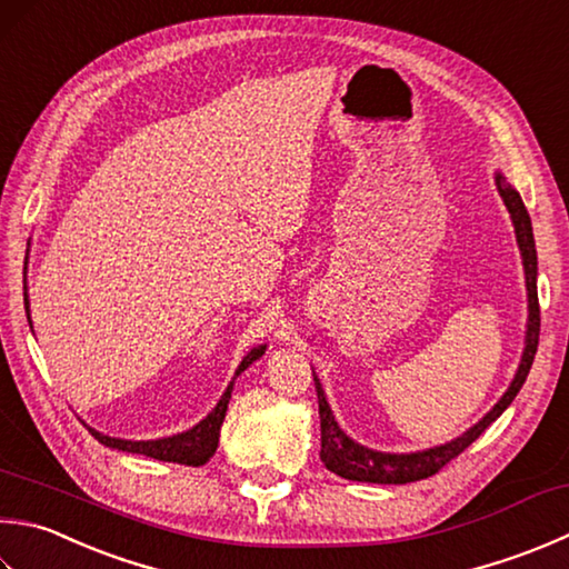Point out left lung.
Here are the masks:
<instances>
[{
    "mask_svg": "<svg viewBox=\"0 0 569 569\" xmlns=\"http://www.w3.org/2000/svg\"><path fill=\"white\" fill-rule=\"evenodd\" d=\"M498 192L503 197V202L513 217L516 224V237L518 247L522 251V266H526V283H528V338H526V352H522V360L518 367V375L513 385L508 387V392L500 397V402L488 411V415L478 421L473 429H469L451 443H443V447L419 451V453H382V451H370L355 443L352 439L345 437V431L338 427L336 417L326 402V395H322V387L313 372L316 392H318V411H320V461L326 463V469L338 473L342 478H350V481H367V483H409L419 481V478H429L439 473L443 466L453 461L456 456L466 451L471 443L481 437V433L493 425V421L503 415L508 405L513 402L516 395L520 392L522 382L532 367L538 352V340H540V303H538V253H536V239H532V224L526 204H522L520 194L513 187L506 182V177H496Z\"/></svg>",
    "mask_w": 569,
    "mask_h": 569,
    "instance_id": "8db88e82",
    "label": "left lung"
}]
</instances>
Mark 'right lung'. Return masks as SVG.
I'll return each instance as SVG.
<instances>
[{"mask_svg":"<svg viewBox=\"0 0 569 569\" xmlns=\"http://www.w3.org/2000/svg\"><path fill=\"white\" fill-rule=\"evenodd\" d=\"M24 308L29 313V300H27V286H24ZM31 322V320H29ZM266 350V345L261 348H253L247 358L241 360L237 375H241L247 367L259 360ZM229 397H231V385L227 387L224 397L219 399V405L214 407V411L207 419L199 421L194 429H189L184 433H177V437L170 439H158V441H122V439H110L103 437V433H98L96 429H88L93 433V437L106 443L110 449H120V451H128V453H142V456H150V459H158V461H170V463H184V466H202L207 463L211 456L217 451V443H219V429H221V421L227 417V405H229Z\"/></svg>","mask_w":569,"mask_h":569,"instance_id":"right-lung-1","label":"right lung"}]
</instances>
